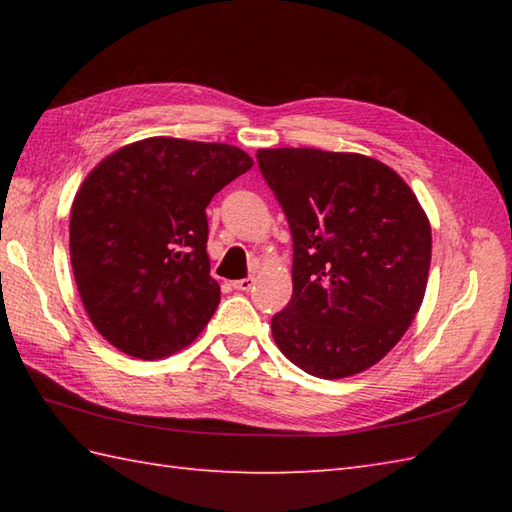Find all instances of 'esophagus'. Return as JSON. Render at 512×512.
<instances>
[{"label":"esophagus","instance_id":"1","mask_svg":"<svg viewBox=\"0 0 512 512\" xmlns=\"http://www.w3.org/2000/svg\"><path fill=\"white\" fill-rule=\"evenodd\" d=\"M253 286H255V279L253 277H244V279L233 281V288L235 290H242V292H248Z\"/></svg>","mask_w":512,"mask_h":512}]
</instances>
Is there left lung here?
Instances as JSON below:
<instances>
[{
	"label": "left lung",
	"mask_w": 512,
	"mask_h": 512,
	"mask_svg": "<svg viewBox=\"0 0 512 512\" xmlns=\"http://www.w3.org/2000/svg\"><path fill=\"white\" fill-rule=\"evenodd\" d=\"M257 165L292 235V299L273 339L319 378L378 363L424 297L431 226L394 169L361 154L259 149Z\"/></svg>",
	"instance_id": "8db88e82"
}]
</instances>
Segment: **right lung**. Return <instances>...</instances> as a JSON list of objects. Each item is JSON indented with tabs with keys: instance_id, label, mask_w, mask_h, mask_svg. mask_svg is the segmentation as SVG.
<instances>
[{
	"instance_id": "obj_1",
	"label": "right lung",
	"mask_w": 512,
	"mask_h": 512,
	"mask_svg": "<svg viewBox=\"0 0 512 512\" xmlns=\"http://www.w3.org/2000/svg\"><path fill=\"white\" fill-rule=\"evenodd\" d=\"M253 160L242 149L147 138L94 167L70 213L85 312L118 350L154 361L187 347L220 303L206 206Z\"/></svg>"
}]
</instances>
